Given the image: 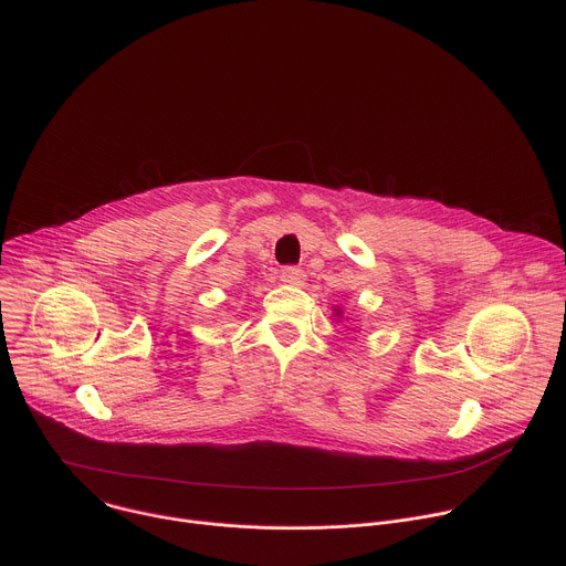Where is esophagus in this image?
Wrapping results in <instances>:
<instances>
[{
    "mask_svg": "<svg viewBox=\"0 0 566 566\" xmlns=\"http://www.w3.org/2000/svg\"><path fill=\"white\" fill-rule=\"evenodd\" d=\"M280 280H282L284 284H289V286H302L304 280H306V275H304V271H300V269H295V266H284V269L280 271Z\"/></svg>",
    "mask_w": 566,
    "mask_h": 566,
    "instance_id": "obj_1",
    "label": "esophagus"
}]
</instances>
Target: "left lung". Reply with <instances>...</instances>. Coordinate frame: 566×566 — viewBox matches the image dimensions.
Returning a JSON list of instances; mask_svg holds the SVG:
<instances>
[{
	"mask_svg": "<svg viewBox=\"0 0 566 566\" xmlns=\"http://www.w3.org/2000/svg\"><path fill=\"white\" fill-rule=\"evenodd\" d=\"M334 315H338V317H343V308H338V306H336V308H334Z\"/></svg>",
	"mask_w": 566,
	"mask_h": 566,
	"instance_id": "8db88e82",
	"label": "left lung"
}]
</instances>
